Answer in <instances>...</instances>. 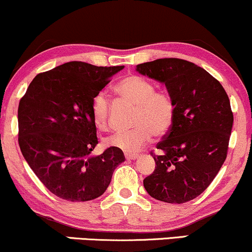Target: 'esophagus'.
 Masks as SVG:
<instances>
[{
	"instance_id": "esophagus-1",
	"label": "esophagus",
	"mask_w": 252,
	"mask_h": 252,
	"mask_svg": "<svg viewBox=\"0 0 252 252\" xmlns=\"http://www.w3.org/2000/svg\"><path fill=\"white\" fill-rule=\"evenodd\" d=\"M126 158L128 160H134L138 158V155H136V154H126Z\"/></svg>"
}]
</instances>
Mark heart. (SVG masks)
Wrapping results in <instances>:
<instances>
[{"label": "heart", "mask_w": 252, "mask_h": 252, "mask_svg": "<svg viewBox=\"0 0 252 252\" xmlns=\"http://www.w3.org/2000/svg\"><path fill=\"white\" fill-rule=\"evenodd\" d=\"M117 96L136 104L132 124L134 128L111 135L107 139L109 147L126 154L138 153L149 143L154 134L164 135L170 130L175 120V104L168 95L155 93V87L137 75H126L113 88ZM92 118L98 130H105L109 124V102L103 94L94 97Z\"/></svg>", "instance_id": "1"}]
</instances>
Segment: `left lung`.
<instances>
[{"mask_svg":"<svg viewBox=\"0 0 252 252\" xmlns=\"http://www.w3.org/2000/svg\"><path fill=\"white\" fill-rule=\"evenodd\" d=\"M136 71L164 84L175 104V120L155 159V171L143 184L160 202L181 204L210 186L228 153L233 115L222 84L195 63L159 59L136 65Z\"/></svg>","mask_w":252,"mask_h":252,"instance_id":"1","label":"left lung"}]
</instances>
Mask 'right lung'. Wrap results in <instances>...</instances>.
I'll return each mask as SVG.
<instances>
[{"label": "right lung", "mask_w": 252, "mask_h": 252, "mask_svg": "<svg viewBox=\"0 0 252 252\" xmlns=\"http://www.w3.org/2000/svg\"><path fill=\"white\" fill-rule=\"evenodd\" d=\"M121 66L68 62L36 75L19 104V144L45 188L60 198L87 202L104 193L115 169L126 160L108 148L98 156L92 118L94 97Z\"/></svg>", "instance_id": "right-lung-1"}]
</instances>
